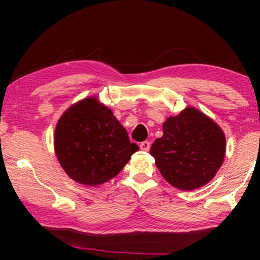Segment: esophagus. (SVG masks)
Segmentation results:
<instances>
[{
	"instance_id": "34e87169",
	"label": "esophagus",
	"mask_w": 260,
	"mask_h": 260,
	"mask_svg": "<svg viewBox=\"0 0 260 260\" xmlns=\"http://www.w3.org/2000/svg\"><path fill=\"white\" fill-rule=\"evenodd\" d=\"M140 149L142 151H149V149H150V143L148 142V141H144V142H141L140 143Z\"/></svg>"
}]
</instances>
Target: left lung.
<instances>
[{
	"label": "left lung",
	"mask_w": 260,
	"mask_h": 260,
	"mask_svg": "<svg viewBox=\"0 0 260 260\" xmlns=\"http://www.w3.org/2000/svg\"><path fill=\"white\" fill-rule=\"evenodd\" d=\"M162 132L150 149L162 178L184 191L209 183L226 153V136L217 122L199 109L188 107L167 118Z\"/></svg>",
	"instance_id": "obj_1"
}]
</instances>
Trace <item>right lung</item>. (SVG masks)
Wrapping results in <instances>:
<instances>
[{"label": "right lung", "mask_w": 260, "mask_h": 260, "mask_svg": "<svg viewBox=\"0 0 260 260\" xmlns=\"http://www.w3.org/2000/svg\"><path fill=\"white\" fill-rule=\"evenodd\" d=\"M54 148L61 169L85 186H100L120 172L139 150L113 112L89 96L72 104L57 121Z\"/></svg>", "instance_id": "obj_1"}]
</instances>
